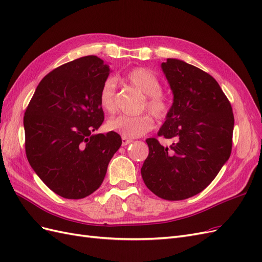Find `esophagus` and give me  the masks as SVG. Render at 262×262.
<instances>
[{"instance_id": "1", "label": "esophagus", "mask_w": 262, "mask_h": 262, "mask_svg": "<svg viewBox=\"0 0 262 262\" xmlns=\"http://www.w3.org/2000/svg\"><path fill=\"white\" fill-rule=\"evenodd\" d=\"M132 140L131 139H125V138H122V145L123 146H125V145H128V144H130V143H132Z\"/></svg>"}]
</instances>
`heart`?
Instances as JSON below:
<instances>
[{"mask_svg":"<svg viewBox=\"0 0 262 262\" xmlns=\"http://www.w3.org/2000/svg\"><path fill=\"white\" fill-rule=\"evenodd\" d=\"M123 80L146 95L145 107L158 119H164L169 112V102L164 93L161 92L160 78L146 68H134L129 71ZM99 104L108 113L116 108V82L109 77L102 83L99 91ZM107 128L120 134L125 139H136L144 136L154 128V119L148 114L139 116H118L109 119Z\"/></svg>","mask_w":262,"mask_h":262,"instance_id":"b5f03b06","label":"heart"}]
</instances>
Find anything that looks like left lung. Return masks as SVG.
I'll use <instances>...</instances> for the list:
<instances>
[{
  "label": "left lung",
  "instance_id": "left-lung-1",
  "mask_svg": "<svg viewBox=\"0 0 262 262\" xmlns=\"http://www.w3.org/2000/svg\"><path fill=\"white\" fill-rule=\"evenodd\" d=\"M161 67L173 99L157 134L173 143L168 148L147 139L149 152L141 175L157 196L184 200L207 188L227 162L234 115L210 74L178 59H167Z\"/></svg>",
  "mask_w": 262,
  "mask_h": 262
}]
</instances>
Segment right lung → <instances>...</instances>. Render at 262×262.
Wrapping results in <instances>:
<instances>
[{
    "label": "right lung",
    "instance_id": "right-lung-1",
    "mask_svg": "<svg viewBox=\"0 0 262 262\" xmlns=\"http://www.w3.org/2000/svg\"><path fill=\"white\" fill-rule=\"evenodd\" d=\"M110 72L96 55L54 69L37 86L24 116L31 168L67 199H83L96 191L121 146L114 131L94 133L104 121L99 91Z\"/></svg>",
    "mask_w": 262,
    "mask_h": 262
}]
</instances>
